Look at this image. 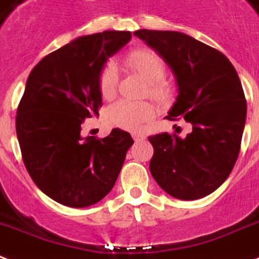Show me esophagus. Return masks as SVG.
Wrapping results in <instances>:
<instances>
[{"label": "esophagus", "mask_w": 259, "mask_h": 259, "mask_svg": "<svg viewBox=\"0 0 259 259\" xmlns=\"http://www.w3.org/2000/svg\"><path fill=\"white\" fill-rule=\"evenodd\" d=\"M144 139H145L144 136L137 135V133H133V140H135V141H143Z\"/></svg>", "instance_id": "34e87169"}]
</instances>
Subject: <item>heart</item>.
<instances>
[{
	"mask_svg": "<svg viewBox=\"0 0 259 259\" xmlns=\"http://www.w3.org/2000/svg\"><path fill=\"white\" fill-rule=\"evenodd\" d=\"M123 66L148 82L149 96L158 101H166L173 93V86L164 78L167 72L166 61L158 52L149 48H137L122 57ZM97 86L103 99H112L118 86V70L112 63L101 68ZM154 116V107L143 101L118 100L107 110V119L111 124L126 130H137L141 124Z\"/></svg>",
	"mask_w": 259,
	"mask_h": 259,
	"instance_id": "heart-1",
	"label": "heart"
}]
</instances>
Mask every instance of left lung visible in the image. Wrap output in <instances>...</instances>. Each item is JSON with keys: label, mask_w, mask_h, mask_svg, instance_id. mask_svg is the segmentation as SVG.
<instances>
[{"label": "left lung", "mask_w": 259, "mask_h": 259, "mask_svg": "<svg viewBox=\"0 0 259 259\" xmlns=\"http://www.w3.org/2000/svg\"><path fill=\"white\" fill-rule=\"evenodd\" d=\"M135 35L177 76L180 93L166 118L192 124L184 139L176 133L149 136L151 174L173 198H204L227 180L240 152L247 103L236 70L221 52L184 32L139 30Z\"/></svg>", "instance_id": "left-lung-1"}]
</instances>
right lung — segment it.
I'll return each instance as SVG.
<instances>
[{"label":"right lung","mask_w":259,"mask_h":259,"mask_svg":"<svg viewBox=\"0 0 259 259\" xmlns=\"http://www.w3.org/2000/svg\"><path fill=\"white\" fill-rule=\"evenodd\" d=\"M130 38V31L76 38L44 57L28 75L16 114L23 162L38 188L64 206L88 207L104 198L133 144L120 129L104 139L81 136L83 120L99 115L97 78L107 57Z\"/></svg>","instance_id":"right-lung-1"}]
</instances>
